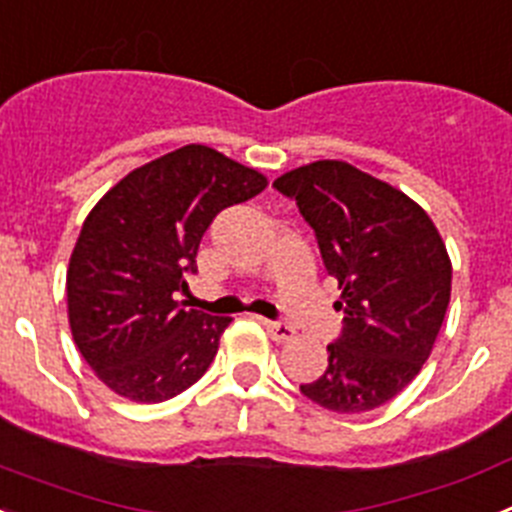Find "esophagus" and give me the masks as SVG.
I'll use <instances>...</instances> for the list:
<instances>
[{"instance_id": "obj_1", "label": "esophagus", "mask_w": 512, "mask_h": 512, "mask_svg": "<svg viewBox=\"0 0 512 512\" xmlns=\"http://www.w3.org/2000/svg\"><path fill=\"white\" fill-rule=\"evenodd\" d=\"M261 325H264L266 333H269V336L274 338L277 343H289L292 338L297 336L295 328H292V325H287V323H277V320H261Z\"/></svg>"}]
</instances>
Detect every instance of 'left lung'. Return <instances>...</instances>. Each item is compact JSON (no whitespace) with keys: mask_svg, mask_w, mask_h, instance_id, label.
<instances>
[{"mask_svg":"<svg viewBox=\"0 0 512 512\" xmlns=\"http://www.w3.org/2000/svg\"><path fill=\"white\" fill-rule=\"evenodd\" d=\"M315 230L338 279L343 333L302 395L333 413H366L423 369L451 300V259L428 212L346 161H312L274 182Z\"/></svg>","mask_w":512,"mask_h":512,"instance_id":"left-lung-1","label":"left lung"}]
</instances>
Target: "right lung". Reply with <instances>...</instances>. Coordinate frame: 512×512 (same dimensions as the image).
Instances as JSON below:
<instances>
[{
  "label": "right lung",
  "instance_id": "1",
  "mask_svg": "<svg viewBox=\"0 0 512 512\" xmlns=\"http://www.w3.org/2000/svg\"><path fill=\"white\" fill-rule=\"evenodd\" d=\"M266 176L200 143L122 176L87 215L66 271L76 348L112 392L164 402L210 369L233 318L184 310L212 217L266 189Z\"/></svg>",
  "mask_w": 512,
  "mask_h": 512
}]
</instances>
